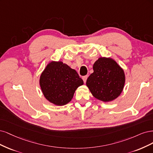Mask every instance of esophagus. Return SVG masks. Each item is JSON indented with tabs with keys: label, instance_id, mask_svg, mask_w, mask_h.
Returning a JSON list of instances; mask_svg holds the SVG:
<instances>
[{
	"label": "esophagus",
	"instance_id": "esophagus-1",
	"mask_svg": "<svg viewBox=\"0 0 153 153\" xmlns=\"http://www.w3.org/2000/svg\"><path fill=\"white\" fill-rule=\"evenodd\" d=\"M87 78H88V76H85L82 77V80H83V81H84V82H85V83L86 81Z\"/></svg>",
	"mask_w": 153,
	"mask_h": 153
}]
</instances>
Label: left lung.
<instances>
[{"label":"left lung","mask_w":153,"mask_h":153,"mask_svg":"<svg viewBox=\"0 0 153 153\" xmlns=\"http://www.w3.org/2000/svg\"><path fill=\"white\" fill-rule=\"evenodd\" d=\"M93 72L86 85L92 95L103 102L115 100L125 84L124 70L111 57H100L93 65Z\"/></svg>","instance_id":"1"}]
</instances>
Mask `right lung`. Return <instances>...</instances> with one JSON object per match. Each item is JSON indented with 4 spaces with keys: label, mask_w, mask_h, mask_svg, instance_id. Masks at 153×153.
I'll return each mask as SVG.
<instances>
[{
    "label": "right lung",
    "mask_w": 153,
    "mask_h": 153,
    "mask_svg": "<svg viewBox=\"0 0 153 153\" xmlns=\"http://www.w3.org/2000/svg\"><path fill=\"white\" fill-rule=\"evenodd\" d=\"M83 84L76 70L62 61L49 62L39 79L44 97L58 106L70 102L77 88Z\"/></svg>",
    "instance_id": "right-lung-1"
}]
</instances>
